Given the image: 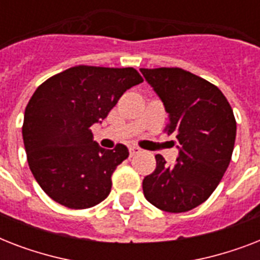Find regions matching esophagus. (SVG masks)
<instances>
[{
    "label": "esophagus",
    "mask_w": 260,
    "mask_h": 260,
    "mask_svg": "<svg viewBox=\"0 0 260 260\" xmlns=\"http://www.w3.org/2000/svg\"><path fill=\"white\" fill-rule=\"evenodd\" d=\"M140 152H142V150H140L139 147H135V146L129 147V155H131V156H135V155L140 154Z\"/></svg>",
    "instance_id": "34e87169"
}]
</instances>
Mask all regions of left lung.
I'll use <instances>...</instances> for the list:
<instances>
[{"label":"left lung","mask_w":260,"mask_h":260,"mask_svg":"<svg viewBox=\"0 0 260 260\" xmlns=\"http://www.w3.org/2000/svg\"><path fill=\"white\" fill-rule=\"evenodd\" d=\"M169 113L166 131L178 140L173 166L156 155V169L143 179L147 201L182 213L201 205L230 166L236 139L234 110L221 90L177 67L140 69Z\"/></svg>","instance_id":"1"}]
</instances>
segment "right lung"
I'll return each mask as SVG.
<instances>
[{"label":"right lung","instance_id":"1","mask_svg":"<svg viewBox=\"0 0 260 260\" xmlns=\"http://www.w3.org/2000/svg\"><path fill=\"white\" fill-rule=\"evenodd\" d=\"M142 82L132 67L77 66L36 89L24 113L22 140L35 179L54 201L86 209L109 196L112 174L129 152L124 144L100 147L90 126Z\"/></svg>","mask_w":260,"mask_h":260}]
</instances>
